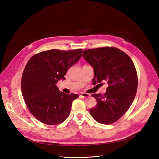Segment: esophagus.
I'll return each instance as SVG.
<instances>
[{"mask_svg":"<svg viewBox=\"0 0 159 159\" xmlns=\"http://www.w3.org/2000/svg\"><path fill=\"white\" fill-rule=\"evenodd\" d=\"M90 94H89V93H81L80 94V96L82 97V98H88V97H90Z\"/></svg>","mask_w":159,"mask_h":159,"instance_id":"esophagus-1","label":"esophagus"}]
</instances>
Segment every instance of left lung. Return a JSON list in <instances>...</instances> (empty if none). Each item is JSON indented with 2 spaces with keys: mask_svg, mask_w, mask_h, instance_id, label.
<instances>
[{
  "mask_svg": "<svg viewBox=\"0 0 159 159\" xmlns=\"http://www.w3.org/2000/svg\"><path fill=\"white\" fill-rule=\"evenodd\" d=\"M83 57L93 69V85L107 82L103 95L93 93L97 104L90 109L93 119L103 125L118 120L130 108L138 89L136 69L130 57L115 47L86 50Z\"/></svg>",
  "mask_w": 159,
  "mask_h": 159,
  "instance_id": "8db88e82",
  "label": "left lung"
}]
</instances>
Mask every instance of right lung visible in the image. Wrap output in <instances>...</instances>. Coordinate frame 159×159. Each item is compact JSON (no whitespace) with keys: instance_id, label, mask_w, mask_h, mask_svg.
Returning <instances> with one entry per match:
<instances>
[{"instance_id":"1","label":"right lung","mask_w":159,"mask_h":159,"mask_svg":"<svg viewBox=\"0 0 159 159\" xmlns=\"http://www.w3.org/2000/svg\"><path fill=\"white\" fill-rule=\"evenodd\" d=\"M82 52V49L47 50L27 62L21 78L23 98L30 113L44 124L57 125L69 116L79 96L60 91L56 84L66 79L65 75L80 60Z\"/></svg>"}]
</instances>
